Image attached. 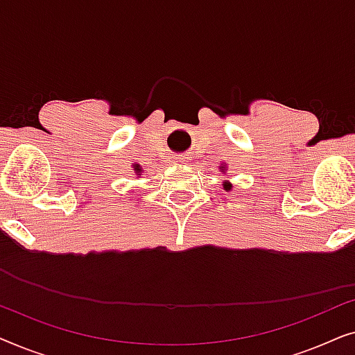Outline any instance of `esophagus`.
Listing matches in <instances>:
<instances>
[{"label": "esophagus", "mask_w": 355, "mask_h": 355, "mask_svg": "<svg viewBox=\"0 0 355 355\" xmlns=\"http://www.w3.org/2000/svg\"><path fill=\"white\" fill-rule=\"evenodd\" d=\"M176 162H178V163H184V164H186V163L191 162V157H187V155H178V157H176Z\"/></svg>", "instance_id": "34e87169"}]
</instances>
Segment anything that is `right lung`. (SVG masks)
<instances>
[{"instance_id": "add662e5", "label": "right lung", "mask_w": 355, "mask_h": 355, "mask_svg": "<svg viewBox=\"0 0 355 355\" xmlns=\"http://www.w3.org/2000/svg\"><path fill=\"white\" fill-rule=\"evenodd\" d=\"M137 171H139V168H137Z\"/></svg>"}]
</instances>
